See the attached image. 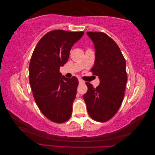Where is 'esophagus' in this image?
<instances>
[{
    "instance_id": "1",
    "label": "esophagus",
    "mask_w": 155,
    "mask_h": 155,
    "mask_svg": "<svg viewBox=\"0 0 155 155\" xmlns=\"http://www.w3.org/2000/svg\"><path fill=\"white\" fill-rule=\"evenodd\" d=\"M78 81H79V83H80V84H84V81L82 80L81 79L79 78V79H78Z\"/></svg>"
}]
</instances>
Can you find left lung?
Wrapping results in <instances>:
<instances>
[{
    "instance_id": "1",
    "label": "left lung",
    "mask_w": 155,
    "mask_h": 155,
    "mask_svg": "<svg viewBox=\"0 0 155 155\" xmlns=\"http://www.w3.org/2000/svg\"><path fill=\"white\" fill-rule=\"evenodd\" d=\"M95 49V63L91 71L99 78L100 85L94 88L86 82L84 95L91 118L106 122L118 112L124 96L127 75L126 61L114 41L102 32H87Z\"/></svg>"
}]
</instances>
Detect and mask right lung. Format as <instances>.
Wrapping results in <instances>:
<instances>
[{"label":"right lung","mask_w":155,"mask_h":155,"mask_svg":"<svg viewBox=\"0 0 155 155\" xmlns=\"http://www.w3.org/2000/svg\"><path fill=\"white\" fill-rule=\"evenodd\" d=\"M84 31L55 30L45 34L34 49L29 64V83L34 99L43 115L52 122L68 120L78 86L76 77L67 78L59 68L68 61L72 46Z\"/></svg>","instance_id":"right-lung-1"}]
</instances>
